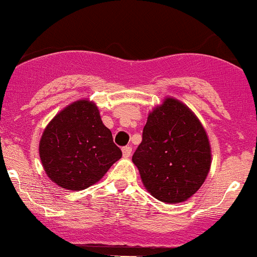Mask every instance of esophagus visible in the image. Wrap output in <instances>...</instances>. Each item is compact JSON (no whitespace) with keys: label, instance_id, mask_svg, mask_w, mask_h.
Returning <instances> with one entry per match:
<instances>
[{"label":"esophagus","instance_id":"1","mask_svg":"<svg viewBox=\"0 0 257 257\" xmlns=\"http://www.w3.org/2000/svg\"><path fill=\"white\" fill-rule=\"evenodd\" d=\"M132 154V147L131 146H125L122 147V155L123 157H130Z\"/></svg>","mask_w":257,"mask_h":257}]
</instances>
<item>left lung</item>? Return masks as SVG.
I'll return each instance as SVG.
<instances>
[{"mask_svg": "<svg viewBox=\"0 0 257 257\" xmlns=\"http://www.w3.org/2000/svg\"><path fill=\"white\" fill-rule=\"evenodd\" d=\"M132 162L147 192L165 204H179L194 196L206 180L211 145L191 108L165 97L149 112Z\"/></svg>", "mask_w": 257, "mask_h": 257, "instance_id": "1", "label": "left lung"}]
</instances>
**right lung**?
Masks as SVG:
<instances>
[{"label":"right lung","instance_id":"right-lung-1","mask_svg":"<svg viewBox=\"0 0 257 257\" xmlns=\"http://www.w3.org/2000/svg\"><path fill=\"white\" fill-rule=\"evenodd\" d=\"M39 152L51 181L70 191L98 182L122 156L97 105L88 98L70 103L48 122Z\"/></svg>","mask_w":257,"mask_h":257}]
</instances>
